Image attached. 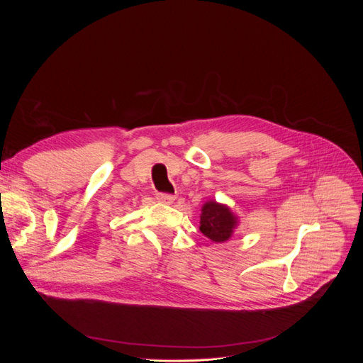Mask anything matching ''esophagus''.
Segmentation results:
<instances>
[{"label":"esophagus","instance_id":"esophagus-1","mask_svg":"<svg viewBox=\"0 0 363 363\" xmlns=\"http://www.w3.org/2000/svg\"><path fill=\"white\" fill-rule=\"evenodd\" d=\"M157 200L159 201H162V203H167V204H169V203H172L174 200H175V195H171V194H157Z\"/></svg>","mask_w":363,"mask_h":363}]
</instances>
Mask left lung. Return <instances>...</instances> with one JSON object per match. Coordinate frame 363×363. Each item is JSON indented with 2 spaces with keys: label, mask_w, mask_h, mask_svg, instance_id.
<instances>
[{
  "label": "left lung",
  "mask_w": 363,
  "mask_h": 363,
  "mask_svg": "<svg viewBox=\"0 0 363 363\" xmlns=\"http://www.w3.org/2000/svg\"><path fill=\"white\" fill-rule=\"evenodd\" d=\"M239 218L227 204L208 200L201 207L200 232L216 244L227 242L233 236Z\"/></svg>",
  "instance_id": "1"
}]
</instances>
